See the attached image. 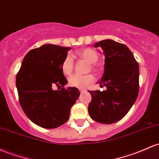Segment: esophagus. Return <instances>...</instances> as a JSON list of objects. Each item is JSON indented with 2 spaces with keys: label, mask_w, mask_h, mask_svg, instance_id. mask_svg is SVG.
<instances>
[{
  "label": "esophagus",
  "mask_w": 159,
  "mask_h": 159,
  "mask_svg": "<svg viewBox=\"0 0 159 159\" xmlns=\"http://www.w3.org/2000/svg\"><path fill=\"white\" fill-rule=\"evenodd\" d=\"M79 91H80V93H83V92L85 91V90L84 89H79Z\"/></svg>",
  "instance_id": "esophagus-1"
}]
</instances>
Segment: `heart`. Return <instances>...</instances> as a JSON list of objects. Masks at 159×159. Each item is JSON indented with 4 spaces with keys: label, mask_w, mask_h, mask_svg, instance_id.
Here are the masks:
<instances>
[{
    "label": "heart",
    "mask_w": 159,
    "mask_h": 159,
    "mask_svg": "<svg viewBox=\"0 0 159 159\" xmlns=\"http://www.w3.org/2000/svg\"><path fill=\"white\" fill-rule=\"evenodd\" d=\"M78 55L85 60L89 63H95L98 60V55L91 49H84L78 53ZM73 69V58L71 55H68L62 64V70L64 74L69 75ZM94 81V78L92 75L74 74L69 78V82L71 86L78 88H86Z\"/></svg>",
    "instance_id": "obj_1"
}]
</instances>
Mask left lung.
Masks as SVG:
<instances>
[{"label":"left lung","mask_w":159,"mask_h":159,"mask_svg":"<svg viewBox=\"0 0 159 159\" xmlns=\"http://www.w3.org/2000/svg\"><path fill=\"white\" fill-rule=\"evenodd\" d=\"M105 56L104 72L99 83L106 90H89L88 112L94 121L112 124L126 116L139 93V65L126 45L106 39L94 43Z\"/></svg>","instance_id":"8db88e82"}]
</instances>
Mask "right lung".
Instances as JSON below:
<instances>
[{"instance_id":"1","label":"right lung","mask_w":159,"mask_h":159,"mask_svg":"<svg viewBox=\"0 0 159 159\" xmlns=\"http://www.w3.org/2000/svg\"><path fill=\"white\" fill-rule=\"evenodd\" d=\"M71 49L47 43L31 50L17 73L16 85L21 107L41 128H56L66 123L80 95L77 88H63L68 81L62 64ZM54 86L63 88L54 91Z\"/></svg>"}]
</instances>
